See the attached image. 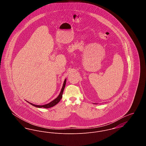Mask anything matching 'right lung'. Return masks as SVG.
<instances>
[{
    "label": "right lung",
    "mask_w": 146,
    "mask_h": 146,
    "mask_svg": "<svg viewBox=\"0 0 146 146\" xmlns=\"http://www.w3.org/2000/svg\"><path fill=\"white\" fill-rule=\"evenodd\" d=\"M66 83V79H65L64 81V83H63V84L62 88V89H61V92H60V95H58V96L56 98H55L54 100H53L52 101H51V102H50L48 104H45V105H42V106H39V105H36V104H32V103L29 102L28 101H27V102H28L29 104H32V106H35V107H38V108H42V107H43V108H48L52 107L55 106L56 104H57L60 101L61 99L62 98V97L63 92L64 89V88H65Z\"/></svg>",
    "instance_id": "1"
}]
</instances>
